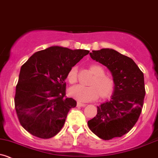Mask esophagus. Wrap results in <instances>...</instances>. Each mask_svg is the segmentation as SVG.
Listing matches in <instances>:
<instances>
[{
	"mask_svg": "<svg viewBox=\"0 0 158 158\" xmlns=\"http://www.w3.org/2000/svg\"><path fill=\"white\" fill-rule=\"evenodd\" d=\"M86 104H82V103L80 102H77V107H85Z\"/></svg>",
	"mask_w": 158,
	"mask_h": 158,
	"instance_id": "obj_1",
	"label": "esophagus"
}]
</instances>
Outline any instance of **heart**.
Here are the masks:
<instances>
[{
	"label": "heart",
	"instance_id": "b5f03b06",
	"mask_svg": "<svg viewBox=\"0 0 158 158\" xmlns=\"http://www.w3.org/2000/svg\"><path fill=\"white\" fill-rule=\"evenodd\" d=\"M89 69L94 75V78L89 82V86L77 85L71 87L68 92L70 97L80 102H88L98 98H108L114 92V81L110 76L105 75L104 68L98 64L89 66ZM66 79L70 84L77 81V67L73 66L66 75Z\"/></svg>",
	"mask_w": 158,
	"mask_h": 158
}]
</instances>
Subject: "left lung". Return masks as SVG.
I'll return each mask as SVG.
<instances>
[{
	"mask_svg": "<svg viewBox=\"0 0 158 158\" xmlns=\"http://www.w3.org/2000/svg\"><path fill=\"white\" fill-rule=\"evenodd\" d=\"M89 54L110 71L115 87L111 100L98 107L97 115L88 121V125L104 140L121 137L135 126L142 112L145 95L144 74L133 60L114 49L92 51Z\"/></svg>",
	"mask_w": 158,
	"mask_h": 158,
	"instance_id": "obj_1",
	"label": "left lung"
}]
</instances>
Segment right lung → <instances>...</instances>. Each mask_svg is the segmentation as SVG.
<instances>
[{
	"instance_id": "1",
	"label": "right lung",
	"mask_w": 158,
	"mask_h": 158,
	"mask_svg": "<svg viewBox=\"0 0 158 158\" xmlns=\"http://www.w3.org/2000/svg\"><path fill=\"white\" fill-rule=\"evenodd\" d=\"M89 51L52 46L37 51L21 66L15 109L22 127L40 139L54 137L76 106L66 97V75Z\"/></svg>"
}]
</instances>
